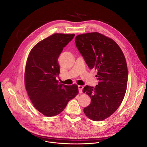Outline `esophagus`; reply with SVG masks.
<instances>
[{
  "mask_svg": "<svg viewBox=\"0 0 147 147\" xmlns=\"http://www.w3.org/2000/svg\"><path fill=\"white\" fill-rule=\"evenodd\" d=\"M78 91L80 93H82V90L84 88V87L82 86H78Z\"/></svg>",
  "mask_w": 147,
  "mask_h": 147,
  "instance_id": "obj_1",
  "label": "esophagus"
}]
</instances>
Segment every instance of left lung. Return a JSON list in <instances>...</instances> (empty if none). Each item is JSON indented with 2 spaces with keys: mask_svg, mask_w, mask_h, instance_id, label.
<instances>
[{
  "mask_svg": "<svg viewBox=\"0 0 147 147\" xmlns=\"http://www.w3.org/2000/svg\"><path fill=\"white\" fill-rule=\"evenodd\" d=\"M75 42L88 67L98 70V84L84 88L83 92L91 99L84 112L91 120L102 121L118 109L124 97L128 80L126 61L116 42L100 33L78 35Z\"/></svg>",
  "mask_w": 147,
  "mask_h": 147,
  "instance_id": "8db88e82",
  "label": "left lung"
}]
</instances>
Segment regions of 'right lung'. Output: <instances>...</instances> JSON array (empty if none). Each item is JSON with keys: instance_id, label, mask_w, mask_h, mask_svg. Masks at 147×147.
<instances>
[{"instance_id": "obj_1", "label": "right lung", "mask_w": 147, "mask_h": 147, "mask_svg": "<svg viewBox=\"0 0 147 147\" xmlns=\"http://www.w3.org/2000/svg\"><path fill=\"white\" fill-rule=\"evenodd\" d=\"M74 34H54L40 41L31 51L26 66L25 86L34 107L44 115H57L78 94L76 84H59L58 58Z\"/></svg>"}]
</instances>
